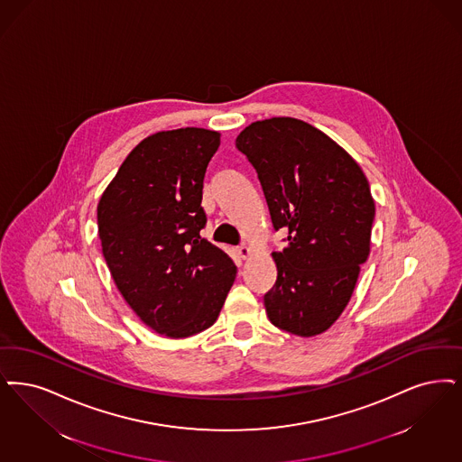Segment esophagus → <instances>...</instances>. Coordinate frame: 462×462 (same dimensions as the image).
Listing matches in <instances>:
<instances>
[{
	"instance_id": "1",
	"label": "esophagus",
	"mask_w": 462,
	"mask_h": 462,
	"mask_svg": "<svg viewBox=\"0 0 462 462\" xmlns=\"http://www.w3.org/2000/svg\"><path fill=\"white\" fill-rule=\"evenodd\" d=\"M237 253H239V256L242 259H247L251 256V249H249L245 244H242V245L237 247Z\"/></svg>"
}]
</instances>
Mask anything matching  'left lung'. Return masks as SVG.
I'll return each mask as SVG.
<instances>
[{
	"label": "left lung",
	"instance_id": "1",
	"mask_svg": "<svg viewBox=\"0 0 462 462\" xmlns=\"http://www.w3.org/2000/svg\"><path fill=\"white\" fill-rule=\"evenodd\" d=\"M236 146L258 171L275 230L277 282L264 296L270 321L299 337L327 332L344 313L368 259L374 201L351 154L313 125L273 116L247 125Z\"/></svg>",
	"mask_w": 462,
	"mask_h": 462
}]
</instances>
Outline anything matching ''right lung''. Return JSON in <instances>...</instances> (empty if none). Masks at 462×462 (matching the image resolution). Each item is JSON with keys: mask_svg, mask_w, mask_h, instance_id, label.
Listing matches in <instances>:
<instances>
[{"mask_svg": "<svg viewBox=\"0 0 462 462\" xmlns=\"http://www.w3.org/2000/svg\"><path fill=\"white\" fill-rule=\"evenodd\" d=\"M220 132L151 134L132 149L97 203V234L111 277L151 330L185 338L222 311L237 266L199 236L206 166Z\"/></svg>", "mask_w": 462, "mask_h": 462, "instance_id": "right-lung-1", "label": "right lung"}]
</instances>
